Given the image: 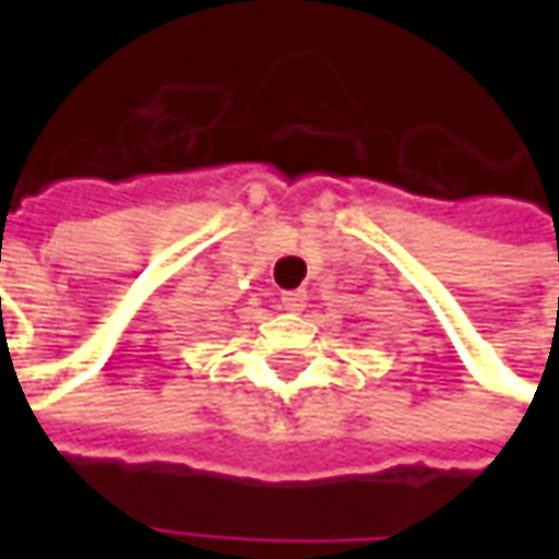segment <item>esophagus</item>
<instances>
[{"label":"esophagus","instance_id":"obj_1","mask_svg":"<svg viewBox=\"0 0 559 559\" xmlns=\"http://www.w3.org/2000/svg\"><path fill=\"white\" fill-rule=\"evenodd\" d=\"M305 302H308V293L305 290L281 293V308H284V311H302Z\"/></svg>","mask_w":559,"mask_h":559}]
</instances>
